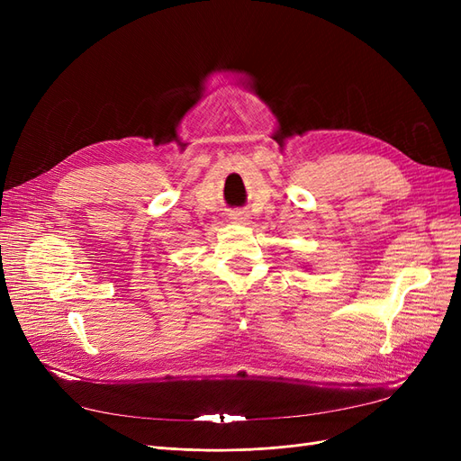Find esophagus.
I'll return each instance as SVG.
<instances>
[{
	"label": "esophagus",
	"instance_id": "34e87169",
	"mask_svg": "<svg viewBox=\"0 0 461 461\" xmlns=\"http://www.w3.org/2000/svg\"><path fill=\"white\" fill-rule=\"evenodd\" d=\"M248 219H249L248 212H234V213H230V221L236 222V225H246Z\"/></svg>",
	"mask_w": 461,
	"mask_h": 461
}]
</instances>
